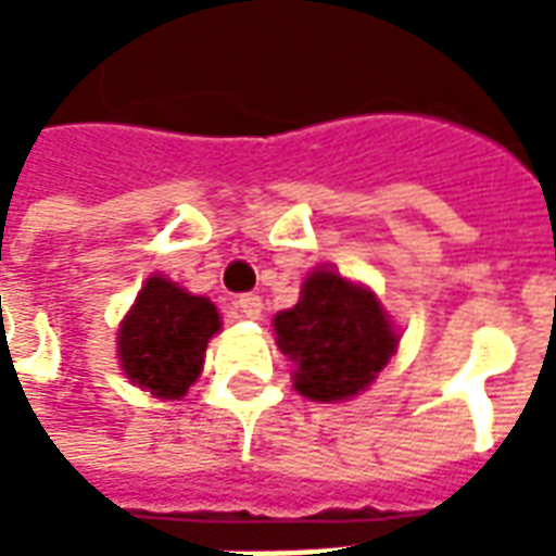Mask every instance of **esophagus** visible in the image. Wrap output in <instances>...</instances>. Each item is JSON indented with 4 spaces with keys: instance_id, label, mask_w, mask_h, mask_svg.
<instances>
[{
    "instance_id": "esophagus-1",
    "label": "esophagus",
    "mask_w": 556,
    "mask_h": 556,
    "mask_svg": "<svg viewBox=\"0 0 556 556\" xmlns=\"http://www.w3.org/2000/svg\"><path fill=\"white\" fill-rule=\"evenodd\" d=\"M235 309L243 315V318H258L262 315V298L258 294H241L235 301Z\"/></svg>"
}]
</instances>
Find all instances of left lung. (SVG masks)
I'll return each instance as SVG.
<instances>
[{
    "label": "left lung",
    "instance_id": "1",
    "mask_svg": "<svg viewBox=\"0 0 556 556\" xmlns=\"http://www.w3.org/2000/svg\"><path fill=\"white\" fill-rule=\"evenodd\" d=\"M279 351L294 363V390L313 402L354 399L396 354L399 337L372 291L315 267L301 301L274 318Z\"/></svg>",
    "mask_w": 556,
    "mask_h": 556
}]
</instances>
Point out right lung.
<instances>
[{"label": "right lung", "instance_id": "right-lung-1", "mask_svg": "<svg viewBox=\"0 0 556 556\" xmlns=\"http://www.w3.org/2000/svg\"><path fill=\"white\" fill-rule=\"evenodd\" d=\"M217 330L214 303L154 274L118 327V363L151 396L181 399L202 372L207 339Z\"/></svg>", "mask_w": 556, "mask_h": 556}]
</instances>
